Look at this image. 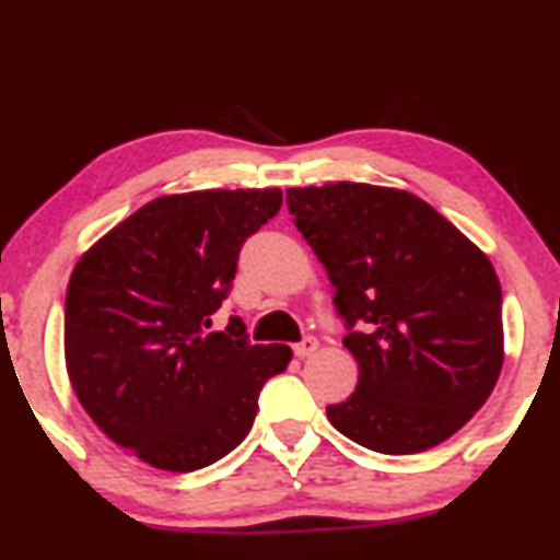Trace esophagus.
<instances>
[{"label": "esophagus", "instance_id": "obj_1", "mask_svg": "<svg viewBox=\"0 0 560 560\" xmlns=\"http://www.w3.org/2000/svg\"><path fill=\"white\" fill-rule=\"evenodd\" d=\"M318 352V339L315 336H305V339L300 341V345H294V354L300 357V360H305V357Z\"/></svg>", "mask_w": 560, "mask_h": 560}]
</instances>
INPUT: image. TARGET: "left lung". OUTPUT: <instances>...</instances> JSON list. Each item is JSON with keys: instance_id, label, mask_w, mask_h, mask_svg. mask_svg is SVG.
<instances>
[{"instance_id": "left-lung-1", "label": "left lung", "mask_w": 560, "mask_h": 560, "mask_svg": "<svg viewBox=\"0 0 560 560\" xmlns=\"http://www.w3.org/2000/svg\"><path fill=\"white\" fill-rule=\"evenodd\" d=\"M360 365L328 420L378 454H420L482 407L503 365L501 284L490 260L412 192L336 182L287 190Z\"/></svg>"}]
</instances>
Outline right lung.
Listing matches in <instances>:
<instances>
[{"label":"right lung","instance_id":"right-lung-1","mask_svg":"<svg viewBox=\"0 0 560 560\" xmlns=\"http://www.w3.org/2000/svg\"><path fill=\"white\" fill-rule=\"evenodd\" d=\"M281 190H200L145 203L78 260L65 298V360L91 420L166 472L219 462L250 433L287 345H250L234 315L208 331L240 250Z\"/></svg>","mask_w":560,"mask_h":560}]
</instances>
